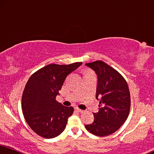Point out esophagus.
<instances>
[{"label": "esophagus", "instance_id": "34e87169", "mask_svg": "<svg viewBox=\"0 0 154 154\" xmlns=\"http://www.w3.org/2000/svg\"><path fill=\"white\" fill-rule=\"evenodd\" d=\"M75 110H76V111H78V112H81V113H82V112H84V111H83V110H82V109H79V107H75Z\"/></svg>", "mask_w": 154, "mask_h": 154}]
</instances>
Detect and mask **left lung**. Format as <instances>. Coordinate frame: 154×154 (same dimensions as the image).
I'll return each mask as SVG.
<instances>
[{
  "label": "left lung",
  "instance_id": "1",
  "mask_svg": "<svg viewBox=\"0 0 154 154\" xmlns=\"http://www.w3.org/2000/svg\"><path fill=\"white\" fill-rule=\"evenodd\" d=\"M97 76L96 98L99 111L93 113L94 121L85 125L90 132L105 137L115 132L128 117L131 100L128 85L118 71L102 61L85 63Z\"/></svg>",
  "mask_w": 154,
  "mask_h": 154
}]
</instances>
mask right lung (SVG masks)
<instances>
[{"label":"right lung","mask_w":154,"mask_h":154,"mask_svg":"<svg viewBox=\"0 0 154 154\" xmlns=\"http://www.w3.org/2000/svg\"><path fill=\"white\" fill-rule=\"evenodd\" d=\"M82 63L49 64L33 73L26 83L22 97L24 117L29 127L43 138H54L65 129L73 107L63 106L56 97L67 75Z\"/></svg>","instance_id":"1"}]
</instances>
